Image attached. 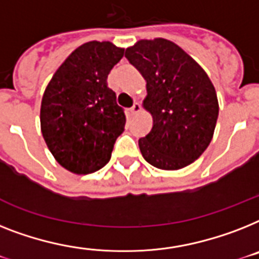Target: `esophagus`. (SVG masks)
<instances>
[{
	"mask_svg": "<svg viewBox=\"0 0 259 259\" xmlns=\"http://www.w3.org/2000/svg\"><path fill=\"white\" fill-rule=\"evenodd\" d=\"M140 110H141V104H138V102H134L133 106L130 108V113H132V114H137Z\"/></svg>",
	"mask_w": 259,
	"mask_h": 259,
	"instance_id": "obj_1",
	"label": "esophagus"
}]
</instances>
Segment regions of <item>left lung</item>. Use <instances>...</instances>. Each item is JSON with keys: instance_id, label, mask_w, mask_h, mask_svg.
Wrapping results in <instances>:
<instances>
[{"instance_id": "8db88e82", "label": "left lung", "mask_w": 259, "mask_h": 259, "mask_svg": "<svg viewBox=\"0 0 259 259\" xmlns=\"http://www.w3.org/2000/svg\"><path fill=\"white\" fill-rule=\"evenodd\" d=\"M125 57L146 81L144 108L153 117V127L138 140L144 158L162 170L193 163L209 146L220 111L205 70L165 38L141 39Z\"/></svg>"}]
</instances>
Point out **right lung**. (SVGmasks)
Segmentation results:
<instances>
[{
  "mask_svg": "<svg viewBox=\"0 0 259 259\" xmlns=\"http://www.w3.org/2000/svg\"><path fill=\"white\" fill-rule=\"evenodd\" d=\"M125 49L90 41L57 69L41 102V132L50 153L75 174L94 173L110 161L125 130L123 109L108 86V75Z\"/></svg>",
  "mask_w": 259,
  "mask_h": 259,
  "instance_id": "1",
  "label": "right lung"
}]
</instances>
